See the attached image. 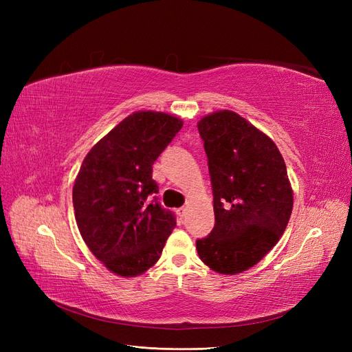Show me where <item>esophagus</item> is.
<instances>
[{
  "label": "esophagus",
  "mask_w": 352,
  "mask_h": 352,
  "mask_svg": "<svg viewBox=\"0 0 352 352\" xmlns=\"http://www.w3.org/2000/svg\"><path fill=\"white\" fill-rule=\"evenodd\" d=\"M177 214H179L180 217H185V216L188 214V207H182V208H179V210H177Z\"/></svg>",
  "instance_id": "1"
}]
</instances>
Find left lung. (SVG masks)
<instances>
[{
  "label": "left lung",
  "instance_id": "left-lung-1",
  "mask_svg": "<svg viewBox=\"0 0 352 352\" xmlns=\"http://www.w3.org/2000/svg\"><path fill=\"white\" fill-rule=\"evenodd\" d=\"M198 131L208 158L214 228L197 241L201 261L220 274L251 269L289 221L294 190L278 146L230 110L202 117Z\"/></svg>",
  "mask_w": 352,
  "mask_h": 352
}]
</instances>
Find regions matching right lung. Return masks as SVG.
Listing matches in <instances>:
<instances>
[{
    "mask_svg": "<svg viewBox=\"0 0 352 352\" xmlns=\"http://www.w3.org/2000/svg\"><path fill=\"white\" fill-rule=\"evenodd\" d=\"M184 122L162 111L127 116L85 157L73 185L80 235L110 272L135 278L158 261L175 216L146 198L158 194L153 164Z\"/></svg>",
    "mask_w": 352,
    "mask_h": 352,
    "instance_id": "add662e5",
    "label": "right lung"
}]
</instances>
